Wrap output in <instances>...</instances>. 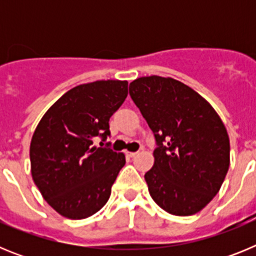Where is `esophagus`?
<instances>
[{"label":"esophagus","mask_w":256,"mask_h":256,"mask_svg":"<svg viewBox=\"0 0 256 256\" xmlns=\"http://www.w3.org/2000/svg\"><path fill=\"white\" fill-rule=\"evenodd\" d=\"M126 155L130 156V158H136V156L138 155V152H126Z\"/></svg>","instance_id":"esophagus-1"}]
</instances>
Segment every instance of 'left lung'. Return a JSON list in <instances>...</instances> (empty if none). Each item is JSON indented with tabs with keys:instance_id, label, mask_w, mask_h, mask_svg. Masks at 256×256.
Masks as SVG:
<instances>
[{
	"instance_id": "1",
	"label": "left lung",
	"mask_w": 256,
	"mask_h": 256,
	"mask_svg": "<svg viewBox=\"0 0 256 256\" xmlns=\"http://www.w3.org/2000/svg\"><path fill=\"white\" fill-rule=\"evenodd\" d=\"M130 94L158 144L144 174L151 198L173 216L196 214L218 194L230 168L224 124L204 97L173 78H137Z\"/></svg>"
}]
</instances>
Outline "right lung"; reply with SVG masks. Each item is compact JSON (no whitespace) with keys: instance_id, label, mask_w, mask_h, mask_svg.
<instances>
[{"instance_id":"add662e5","label":"right lung","mask_w":256,"mask_h":256,"mask_svg":"<svg viewBox=\"0 0 256 256\" xmlns=\"http://www.w3.org/2000/svg\"><path fill=\"white\" fill-rule=\"evenodd\" d=\"M128 94L126 80L76 86L42 116L30 142L32 177L60 216L84 219L108 202L126 164L123 152L104 148L108 120ZM97 136L100 148L94 146Z\"/></svg>"}]
</instances>
